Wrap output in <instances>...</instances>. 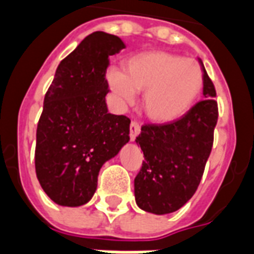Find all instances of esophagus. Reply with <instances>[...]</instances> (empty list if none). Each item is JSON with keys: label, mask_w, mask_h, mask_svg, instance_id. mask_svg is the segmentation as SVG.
<instances>
[{"label": "esophagus", "mask_w": 254, "mask_h": 254, "mask_svg": "<svg viewBox=\"0 0 254 254\" xmlns=\"http://www.w3.org/2000/svg\"><path fill=\"white\" fill-rule=\"evenodd\" d=\"M140 133V125L137 122L132 121L130 122V127H129V137H130V141H134L136 137Z\"/></svg>", "instance_id": "obj_1"}]
</instances>
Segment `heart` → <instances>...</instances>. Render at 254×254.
<instances>
[{"instance_id":"1","label":"heart","mask_w":254,"mask_h":254,"mask_svg":"<svg viewBox=\"0 0 254 254\" xmlns=\"http://www.w3.org/2000/svg\"><path fill=\"white\" fill-rule=\"evenodd\" d=\"M109 86L124 102L144 93L142 113L157 125L180 120L192 108L203 87V71L196 60L165 51H151L124 62L122 72L109 69Z\"/></svg>"}]
</instances>
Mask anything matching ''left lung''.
Here are the masks:
<instances>
[{
  "instance_id": "obj_1",
  "label": "left lung",
  "mask_w": 254,
  "mask_h": 254,
  "mask_svg": "<svg viewBox=\"0 0 254 254\" xmlns=\"http://www.w3.org/2000/svg\"><path fill=\"white\" fill-rule=\"evenodd\" d=\"M203 71V101L167 125H144L136 138L144 159L134 198L146 213L164 215L183 207L198 189L213 146L218 106L215 87Z\"/></svg>"
}]
</instances>
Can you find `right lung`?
I'll list each match as a JSON object with an SVG mask.
<instances>
[{"mask_svg":"<svg viewBox=\"0 0 254 254\" xmlns=\"http://www.w3.org/2000/svg\"><path fill=\"white\" fill-rule=\"evenodd\" d=\"M125 48L118 36L94 32L56 68L37 124L35 167L41 189L59 206L93 198L102 165L129 141L130 120L108 112L109 58Z\"/></svg>","mask_w":254,"mask_h":254,"instance_id":"obj_1","label":"right lung"}]
</instances>
